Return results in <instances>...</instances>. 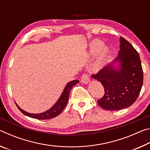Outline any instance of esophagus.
Instances as JSON below:
<instances>
[{
	"mask_svg": "<svg viewBox=\"0 0 150 150\" xmlns=\"http://www.w3.org/2000/svg\"><path fill=\"white\" fill-rule=\"evenodd\" d=\"M81 83H85V84H87V83H89L90 81V77L89 76H88L87 74H86V73H84L82 75V77H81Z\"/></svg>",
	"mask_w": 150,
	"mask_h": 150,
	"instance_id": "obj_1",
	"label": "esophagus"
}]
</instances>
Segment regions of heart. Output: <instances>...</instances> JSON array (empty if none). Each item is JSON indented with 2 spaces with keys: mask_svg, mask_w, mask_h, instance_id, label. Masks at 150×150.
I'll list each match as a JSON object with an SVG mask.
<instances>
[{
  "mask_svg": "<svg viewBox=\"0 0 150 150\" xmlns=\"http://www.w3.org/2000/svg\"><path fill=\"white\" fill-rule=\"evenodd\" d=\"M91 50L93 52H95L98 50L97 55L93 63L92 67L93 69L98 70L102 67L105 63L106 55L108 54V49L103 45V42L100 40H95L92 42L91 44Z\"/></svg>",
  "mask_w": 150,
  "mask_h": 150,
  "instance_id": "b5f03b06",
  "label": "heart"
}]
</instances>
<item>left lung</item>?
<instances>
[{"instance_id":"8db88e82","label":"left lung","mask_w":150,"mask_h":150,"mask_svg":"<svg viewBox=\"0 0 150 150\" xmlns=\"http://www.w3.org/2000/svg\"><path fill=\"white\" fill-rule=\"evenodd\" d=\"M118 56L92 77L105 88L103 97L97 100L107 110L128 108L135 102L143 85V69L137 51L126 40L120 38ZM118 63L117 68L113 67Z\"/></svg>"}]
</instances>
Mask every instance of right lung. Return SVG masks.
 Listing matches in <instances>:
<instances>
[{
  "label": "right lung",
  "mask_w": 150,
  "mask_h": 150,
  "mask_svg": "<svg viewBox=\"0 0 150 150\" xmlns=\"http://www.w3.org/2000/svg\"><path fill=\"white\" fill-rule=\"evenodd\" d=\"M79 83L78 80H74L71 81V82L68 83L63 89V91L59 99L56 102V103L52 106V108L49 110L44 112L40 113V114H32L22 110V108H20L17 104L16 105L17 107L18 108L19 110H20L22 113H23L24 115L29 117H31L33 118L38 119V120H47V119H51L53 118L56 117L57 116L60 115L62 112V111L64 110L66 105H67L68 99H69V95L70 93L71 89L73 86Z\"/></svg>",
  "instance_id": "add662e5"
}]
</instances>
